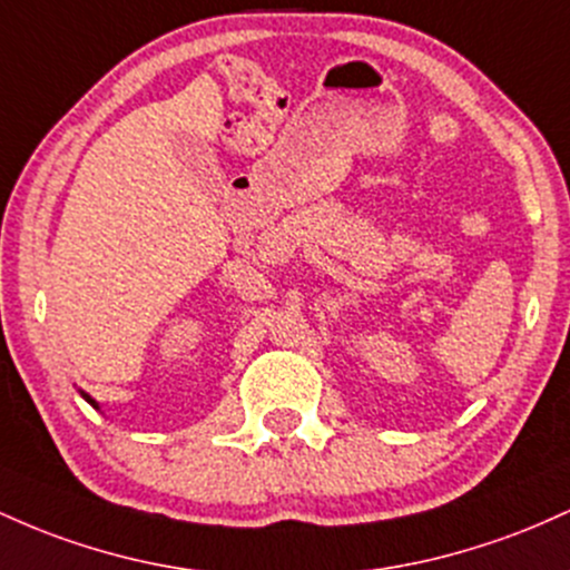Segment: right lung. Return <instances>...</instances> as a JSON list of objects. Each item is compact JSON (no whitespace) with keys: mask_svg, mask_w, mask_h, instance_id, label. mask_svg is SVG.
Masks as SVG:
<instances>
[{"mask_svg":"<svg viewBox=\"0 0 570 570\" xmlns=\"http://www.w3.org/2000/svg\"><path fill=\"white\" fill-rule=\"evenodd\" d=\"M80 395H82V399H86V401H88V404H91L94 409H99V401H94V399H91V395H88V393H86V390H80Z\"/></svg>","mask_w":570,"mask_h":570,"instance_id":"add662e5","label":"right lung"}]
</instances>
